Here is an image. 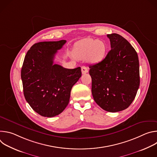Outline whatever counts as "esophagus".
<instances>
[{
	"instance_id": "obj_1",
	"label": "esophagus",
	"mask_w": 157,
	"mask_h": 157,
	"mask_svg": "<svg viewBox=\"0 0 157 157\" xmlns=\"http://www.w3.org/2000/svg\"><path fill=\"white\" fill-rule=\"evenodd\" d=\"M81 71H82V74H86L88 72V69L86 66H82L81 67Z\"/></svg>"
}]
</instances>
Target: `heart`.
Here are the masks:
<instances>
[{
	"mask_svg": "<svg viewBox=\"0 0 157 157\" xmlns=\"http://www.w3.org/2000/svg\"><path fill=\"white\" fill-rule=\"evenodd\" d=\"M74 53L79 59H85L93 63L101 61L105 57L106 46L102 41L91 38H85L78 42L75 46Z\"/></svg>",
	"mask_w": 157,
	"mask_h": 157,
	"instance_id": "obj_1",
	"label": "heart"
}]
</instances>
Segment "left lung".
I'll list each match as a JSON object with an SVG mask.
<instances>
[{
  "instance_id": "left-lung-1",
  "label": "left lung",
  "mask_w": 157,
  "mask_h": 157,
  "mask_svg": "<svg viewBox=\"0 0 157 157\" xmlns=\"http://www.w3.org/2000/svg\"><path fill=\"white\" fill-rule=\"evenodd\" d=\"M111 50L101 61L89 66L92 94L104 110L116 113L127 109L136 98L140 85L138 55L121 35H107Z\"/></svg>"
}]
</instances>
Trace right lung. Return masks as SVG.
I'll return each instance as SVG.
<instances>
[{"label": "right lung", "mask_w": 157, "mask_h": 157, "mask_svg": "<svg viewBox=\"0 0 157 157\" xmlns=\"http://www.w3.org/2000/svg\"><path fill=\"white\" fill-rule=\"evenodd\" d=\"M66 41H42L27 52L21 70L27 102L41 116H56L68 105L72 87L81 76L80 67L67 69L53 64L55 54Z\"/></svg>", "instance_id": "add662e5"}]
</instances>
